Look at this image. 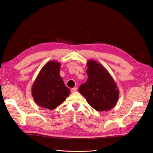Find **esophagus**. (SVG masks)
<instances>
[{"mask_svg": "<svg viewBox=\"0 0 153 153\" xmlns=\"http://www.w3.org/2000/svg\"><path fill=\"white\" fill-rule=\"evenodd\" d=\"M76 87H74L73 88H71V93H74V92L76 91Z\"/></svg>", "mask_w": 153, "mask_h": 153, "instance_id": "34e87169", "label": "esophagus"}]
</instances>
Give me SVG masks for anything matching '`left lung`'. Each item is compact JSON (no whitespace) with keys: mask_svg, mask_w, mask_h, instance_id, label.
Returning a JSON list of instances; mask_svg holds the SVG:
<instances>
[{"mask_svg":"<svg viewBox=\"0 0 153 153\" xmlns=\"http://www.w3.org/2000/svg\"><path fill=\"white\" fill-rule=\"evenodd\" d=\"M86 65L88 79L79 86V93L96 111H110L119 97L116 82L108 71L96 60H88Z\"/></svg>","mask_w":153,"mask_h":153,"instance_id":"1","label":"left lung"}]
</instances>
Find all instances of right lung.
I'll return each instance as SVG.
<instances>
[{"mask_svg": "<svg viewBox=\"0 0 153 153\" xmlns=\"http://www.w3.org/2000/svg\"><path fill=\"white\" fill-rule=\"evenodd\" d=\"M60 64L56 60L47 62L39 72L32 86V96L39 106L49 110L59 106L70 94L60 75Z\"/></svg>", "mask_w": 153, "mask_h": 153, "instance_id": "right-lung-1", "label": "right lung"}]
</instances>
